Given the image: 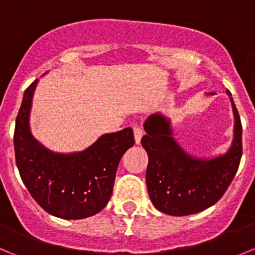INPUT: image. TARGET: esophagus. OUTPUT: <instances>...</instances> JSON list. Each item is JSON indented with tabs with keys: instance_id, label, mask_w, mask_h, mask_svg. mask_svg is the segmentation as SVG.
<instances>
[{
	"instance_id": "1",
	"label": "esophagus",
	"mask_w": 255,
	"mask_h": 255,
	"mask_svg": "<svg viewBox=\"0 0 255 255\" xmlns=\"http://www.w3.org/2000/svg\"><path fill=\"white\" fill-rule=\"evenodd\" d=\"M133 132H134L135 143H137V144H139L140 139H142V135H143V129L138 125H134L133 126Z\"/></svg>"
}]
</instances>
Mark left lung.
<instances>
[{"label": "left lung", "mask_w": 255, "mask_h": 255, "mask_svg": "<svg viewBox=\"0 0 255 255\" xmlns=\"http://www.w3.org/2000/svg\"><path fill=\"white\" fill-rule=\"evenodd\" d=\"M214 95V93H211ZM234 139L228 152L209 160L188 155L172 137L169 121L153 115L144 122L143 148L147 150L148 193L158 211L175 217L198 213L216 204L233 180L242 152V123L234 101Z\"/></svg>", "instance_id": "left-lung-1"}]
</instances>
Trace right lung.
<instances>
[{"instance_id":"1","label":"right lung","mask_w":255,"mask_h":255,"mask_svg":"<svg viewBox=\"0 0 255 255\" xmlns=\"http://www.w3.org/2000/svg\"><path fill=\"white\" fill-rule=\"evenodd\" d=\"M37 81L24 91L14 127V157L22 182L34 201L52 216L63 219L95 216L110 201L118 163L134 144L132 128L103 134L83 152H49L29 132Z\"/></svg>"}]
</instances>
